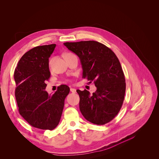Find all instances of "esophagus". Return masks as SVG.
<instances>
[{
	"label": "esophagus",
	"instance_id": "1",
	"mask_svg": "<svg viewBox=\"0 0 159 159\" xmlns=\"http://www.w3.org/2000/svg\"><path fill=\"white\" fill-rule=\"evenodd\" d=\"M70 91L71 93H76V89L74 88H70Z\"/></svg>",
	"mask_w": 159,
	"mask_h": 159
}]
</instances>
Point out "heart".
<instances>
[{
  "mask_svg": "<svg viewBox=\"0 0 159 159\" xmlns=\"http://www.w3.org/2000/svg\"><path fill=\"white\" fill-rule=\"evenodd\" d=\"M68 54H66V55H68ZM52 61V59H50L49 60V61H48V65H49V66L51 65Z\"/></svg>",
  "mask_w": 159,
  "mask_h": 159,
  "instance_id": "obj_1",
  "label": "heart"
}]
</instances>
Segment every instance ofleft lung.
Wrapping results in <instances>:
<instances>
[{
    "mask_svg": "<svg viewBox=\"0 0 159 159\" xmlns=\"http://www.w3.org/2000/svg\"><path fill=\"white\" fill-rule=\"evenodd\" d=\"M64 45L79 56L82 77L93 82L97 88L91 95L86 89L77 90L82 114L93 124L110 122L120 112L125 94V78L119 59L113 51L98 41L66 42Z\"/></svg>",
    "mask_w": 159,
    "mask_h": 159,
    "instance_id": "left-lung-1",
    "label": "left lung"
}]
</instances>
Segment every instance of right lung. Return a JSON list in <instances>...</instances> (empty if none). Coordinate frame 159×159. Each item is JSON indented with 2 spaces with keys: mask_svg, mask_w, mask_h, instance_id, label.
Returning a JSON list of instances; mask_svg holds the SVG:
<instances>
[{
  "mask_svg": "<svg viewBox=\"0 0 159 159\" xmlns=\"http://www.w3.org/2000/svg\"><path fill=\"white\" fill-rule=\"evenodd\" d=\"M56 44L38 46L21 57L14 72L16 88L15 97L20 114L33 127L54 129L58 125L70 92L66 85H61L53 94L45 91L46 80L50 77L48 58Z\"/></svg>",
  "mask_w": 159,
  "mask_h": 159,
  "instance_id": "right-lung-1",
  "label": "right lung"
}]
</instances>
